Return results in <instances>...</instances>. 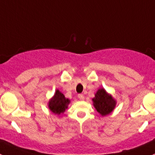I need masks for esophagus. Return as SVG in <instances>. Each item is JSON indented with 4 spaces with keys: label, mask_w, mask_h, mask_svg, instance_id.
Returning a JSON list of instances; mask_svg holds the SVG:
<instances>
[{
    "label": "esophagus",
    "mask_w": 155,
    "mask_h": 155,
    "mask_svg": "<svg viewBox=\"0 0 155 155\" xmlns=\"http://www.w3.org/2000/svg\"><path fill=\"white\" fill-rule=\"evenodd\" d=\"M78 97L80 100H84V95L83 94H79L78 95Z\"/></svg>",
    "instance_id": "1"
}]
</instances>
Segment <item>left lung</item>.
I'll use <instances>...</instances> for the list:
<instances>
[{"instance_id":"8db88e82","label":"left lung","mask_w":155,"mask_h":155,"mask_svg":"<svg viewBox=\"0 0 155 155\" xmlns=\"http://www.w3.org/2000/svg\"><path fill=\"white\" fill-rule=\"evenodd\" d=\"M92 102L96 110L102 116L110 114L116 105V100L104 88L98 89L95 95V98H92Z\"/></svg>"}]
</instances>
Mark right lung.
<instances>
[{"label":"right lung","mask_w":155,"mask_h":155,"mask_svg":"<svg viewBox=\"0 0 155 155\" xmlns=\"http://www.w3.org/2000/svg\"><path fill=\"white\" fill-rule=\"evenodd\" d=\"M69 103L70 100L66 98L59 89H57L54 95L48 102V107L54 114L60 115L65 112Z\"/></svg>","instance_id":"add662e5"}]
</instances>
